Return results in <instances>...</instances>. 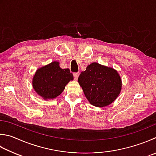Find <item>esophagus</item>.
Listing matches in <instances>:
<instances>
[{
	"label": "esophagus",
	"instance_id": "esophagus-1",
	"mask_svg": "<svg viewBox=\"0 0 156 156\" xmlns=\"http://www.w3.org/2000/svg\"><path fill=\"white\" fill-rule=\"evenodd\" d=\"M73 76H74L75 80H77L78 77H79V73H73Z\"/></svg>",
	"mask_w": 156,
	"mask_h": 156
}]
</instances>
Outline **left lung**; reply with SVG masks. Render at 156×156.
<instances>
[{"label":"left lung","mask_w":156,"mask_h":156,"mask_svg":"<svg viewBox=\"0 0 156 156\" xmlns=\"http://www.w3.org/2000/svg\"><path fill=\"white\" fill-rule=\"evenodd\" d=\"M78 82L90 103L98 107L112 103L122 89V79L117 70L96 62L81 73Z\"/></svg>","instance_id":"left-lung-1"}]
</instances>
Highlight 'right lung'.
<instances>
[{"mask_svg":"<svg viewBox=\"0 0 156 156\" xmlns=\"http://www.w3.org/2000/svg\"><path fill=\"white\" fill-rule=\"evenodd\" d=\"M58 62L38 69L32 79V87L44 100L54 99L63 92L66 85L73 79L69 69H62Z\"/></svg>","mask_w":156,"mask_h":156,"instance_id":"right-lung-1","label":"right lung"}]
</instances>
